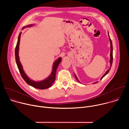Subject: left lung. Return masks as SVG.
Wrapping results in <instances>:
<instances>
[{"label": "left lung", "mask_w": 129, "mask_h": 129, "mask_svg": "<svg viewBox=\"0 0 129 129\" xmlns=\"http://www.w3.org/2000/svg\"><path fill=\"white\" fill-rule=\"evenodd\" d=\"M108 35H109V40H110V48H111V51H110V68L106 71V72L104 74V75L101 78V80H102L105 76H106L108 73V72H109V71H110V69H111V66H112V61H113V46H112V41H111V39H110V36H109V33H108ZM75 75V77H76V79L77 80V81L79 82H80H80L79 81V80L78 79V78H77V76H76V75H75V74H74ZM98 83V82H95V83H94L93 84H95V83Z\"/></svg>", "instance_id": "8db88e82"}]
</instances>
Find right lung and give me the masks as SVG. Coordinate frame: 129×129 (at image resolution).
Instances as JSON below:
<instances>
[{
	"label": "right lung",
	"instance_id": "right-lung-1",
	"mask_svg": "<svg viewBox=\"0 0 129 129\" xmlns=\"http://www.w3.org/2000/svg\"><path fill=\"white\" fill-rule=\"evenodd\" d=\"M34 24H30V25H27L25 27H23L22 28V29H23L26 27H31ZM21 35V32L20 33L19 36H18L17 45L15 48V59H16V62L17 67L18 68V69L19 70V72L20 73L22 78L24 79V80L28 85L36 88L39 89H45L51 87L52 84L53 83V82H54L55 79H56V74L57 69L59 64L61 61L62 58L61 57L59 58L57 60H56L54 62L52 66V70L51 71V74L50 75V76H49L48 77H47L44 80H42L41 81H38V82H36L31 80L25 74L24 71L23 69L22 66L19 60V44H20V41Z\"/></svg>",
	"mask_w": 129,
	"mask_h": 129
}]
</instances>
